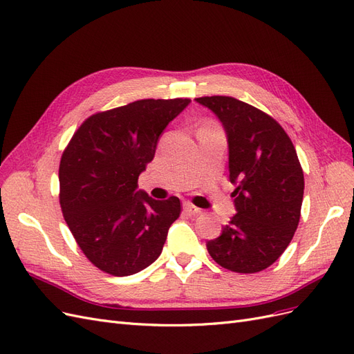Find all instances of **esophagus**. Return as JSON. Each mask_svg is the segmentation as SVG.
I'll list each match as a JSON object with an SVG mask.
<instances>
[{"mask_svg":"<svg viewBox=\"0 0 354 354\" xmlns=\"http://www.w3.org/2000/svg\"><path fill=\"white\" fill-rule=\"evenodd\" d=\"M183 208H185V211H186L187 214H190V216H198V214H201V212H202V211H201V208L195 207L194 203H190V202H185Z\"/></svg>","mask_w":354,"mask_h":354,"instance_id":"34e87169","label":"esophagus"}]
</instances>
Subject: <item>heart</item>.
<instances>
[{
    "mask_svg": "<svg viewBox=\"0 0 354 354\" xmlns=\"http://www.w3.org/2000/svg\"><path fill=\"white\" fill-rule=\"evenodd\" d=\"M205 127H211V125H205Z\"/></svg>",
    "mask_w": 354,
    "mask_h": 354,
    "instance_id": "heart-1",
    "label": "heart"
}]
</instances>
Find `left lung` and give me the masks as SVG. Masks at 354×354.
Segmentation results:
<instances>
[{"label": "left lung", "instance_id": "left-lung-1", "mask_svg": "<svg viewBox=\"0 0 354 354\" xmlns=\"http://www.w3.org/2000/svg\"><path fill=\"white\" fill-rule=\"evenodd\" d=\"M227 134L230 181L236 214L207 243L212 260L236 273L272 266L297 230L304 174L291 138L276 120L229 95L199 97Z\"/></svg>", "mask_w": 354, "mask_h": 354}]
</instances>
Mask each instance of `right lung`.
<instances>
[{"mask_svg":"<svg viewBox=\"0 0 354 354\" xmlns=\"http://www.w3.org/2000/svg\"><path fill=\"white\" fill-rule=\"evenodd\" d=\"M190 99H145L85 120L59 167L63 217L84 255L112 276H130L162 252L180 199L136 192L158 138Z\"/></svg>","mask_w":354,"mask_h":354,"instance_id":"obj_1","label":"right lung"}]
</instances>
